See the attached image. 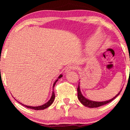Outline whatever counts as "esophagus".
Listing matches in <instances>:
<instances>
[{"label":"esophagus","mask_w":130,"mask_h":130,"mask_svg":"<svg viewBox=\"0 0 130 130\" xmlns=\"http://www.w3.org/2000/svg\"><path fill=\"white\" fill-rule=\"evenodd\" d=\"M76 69V67L73 66H68L66 67L65 69V72L66 73H68L70 71L72 70H74Z\"/></svg>","instance_id":"obj_1"}]
</instances>
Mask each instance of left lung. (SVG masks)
Here are the masks:
<instances>
[{
	"instance_id": "obj_1",
	"label": "left lung",
	"mask_w": 130,
	"mask_h": 130,
	"mask_svg": "<svg viewBox=\"0 0 130 130\" xmlns=\"http://www.w3.org/2000/svg\"><path fill=\"white\" fill-rule=\"evenodd\" d=\"M121 90L119 92V93L117 94L115 97H113V98L110 99V100H108L106 101H103V102H97V101L89 100V99L83 96V95L81 93L80 89V86L79 83V86H78V88H77V97H78V99H79V100L80 101V102L84 106H87V107H89V108H97V107H99V106H101L107 104L110 102H111V101H113L115 98L117 97L119 95H120L121 92Z\"/></svg>"
}]
</instances>
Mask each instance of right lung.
Listing matches in <instances>:
<instances>
[{"label":"right lung","instance_id":"obj_1","mask_svg":"<svg viewBox=\"0 0 130 130\" xmlns=\"http://www.w3.org/2000/svg\"><path fill=\"white\" fill-rule=\"evenodd\" d=\"M62 77H63V75H62V74H60V75L58 76V79H57L56 81H55V82L54 83V84H53V89H54V87L55 86V85H56V83L58 81V79H60V78ZM54 99H55V94H54V90H53V91L52 92V96H51L50 99V100L48 101L47 103H45V104L42 105L38 106H31L25 105H24V104H21V103H20V102H19V103H20V104L21 105H22L23 106H25V107L28 108H30V109H35V110H42V109H45V108H47L48 107H49V106H50L51 105L53 104V102H54Z\"/></svg>","mask_w":130,"mask_h":130}]
</instances>
